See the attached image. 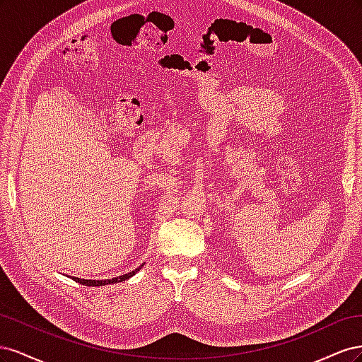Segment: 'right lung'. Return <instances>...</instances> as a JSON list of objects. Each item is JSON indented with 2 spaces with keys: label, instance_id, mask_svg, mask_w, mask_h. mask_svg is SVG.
<instances>
[{
  "label": "right lung",
  "instance_id": "add662e5",
  "mask_svg": "<svg viewBox=\"0 0 362 362\" xmlns=\"http://www.w3.org/2000/svg\"><path fill=\"white\" fill-rule=\"evenodd\" d=\"M141 266H144V264H141ZM141 266H140V267H137V269H136V270H133V272L125 273V275H122V276H116V278H112V279H81V278H75V276H69V278H72L75 282H80L81 286H89V287H103V286H108V284H116V282H122V281L129 279L131 276L136 275V273L141 269Z\"/></svg>",
  "mask_w": 362,
  "mask_h": 362
}]
</instances>
